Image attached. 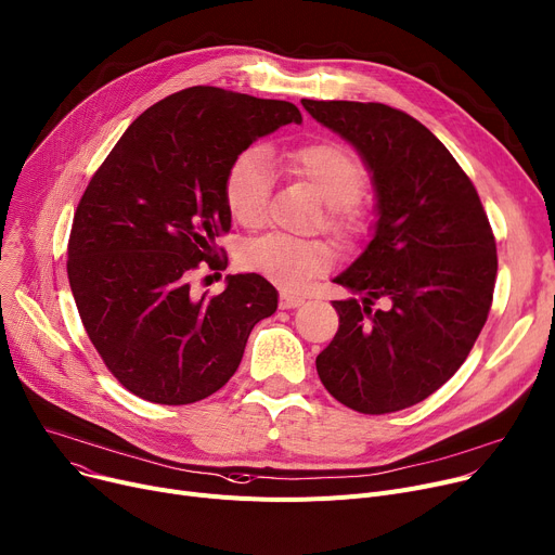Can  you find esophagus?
<instances>
[{"label":"esophagus","mask_w":555,"mask_h":555,"mask_svg":"<svg viewBox=\"0 0 555 555\" xmlns=\"http://www.w3.org/2000/svg\"><path fill=\"white\" fill-rule=\"evenodd\" d=\"M304 304H306V299H304V297H299V295L281 293V297H279V306H281L283 310H289V308H299V306H304Z\"/></svg>","instance_id":"1"}]
</instances>
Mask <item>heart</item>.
Wrapping results in <instances>:
<instances>
[{
	"label": "heart",
	"mask_w": 555,
	"mask_h": 555,
	"mask_svg": "<svg viewBox=\"0 0 555 555\" xmlns=\"http://www.w3.org/2000/svg\"><path fill=\"white\" fill-rule=\"evenodd\" d=\"M287 166L328 204L326 224L341 236H356L364 227L360 197L369 186L364 164L335 141H312L287 155ZM224 199L231 216L256 229L270 216L272 166L258 149L243 151L224 178ZM335 254L322 241H301L268 233L243 251V266L268 281L295 289L333 268Z\"/></svg>",
	"instance_id": "b5f03b06"
}]
</instances>
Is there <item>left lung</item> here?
Segmentation results:
<instances>
[{"instance_id":"1","label":"left lung","mask_w":555,"mask_h":555,"mask_svg":"<svg viewBox=\"0 0 555 555\" xmlns=\"http://www.w3.org/2000/svg\"><path fill=\"white\" fill-rule=\"evenodd\" d=\"M373 172L375 236L335 279L339 328L317 356L328 393L360 414L406 410L443 387L486 324L498 245L468 175L421 121L385 103L301 101ZM377 298L387 309L372 310Z\"/></svg>"}]
</instances>
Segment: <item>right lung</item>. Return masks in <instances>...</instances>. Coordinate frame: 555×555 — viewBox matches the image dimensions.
Segmentation results:
<instances>
[{"label":"right lung","instance_id":"obj_1","mask_svg":"<svg viewBox=\"0 0 555 555\" xmlns=\"http://www.w3.org/2000/svg\"><path fill=\"white\" fill-rule=\"evenodd\" d=\"M301 112L197 85L145 109L87 184L72 222L67 276L107 371L134 396L191 404L236 373L251 328L276 310L260 274L193 295L199 268L224 270V178L249 145Z\"/></svg>","mask_w":555,"mask_h":555}]
</instances>
